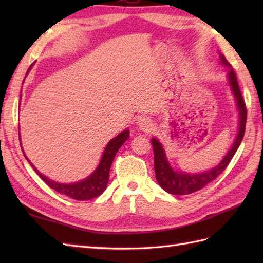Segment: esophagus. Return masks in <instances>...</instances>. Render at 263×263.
<instances>
[{"instance_id": "34e87169", "label": "esophagus", "mask_w": 263, "mask_h": 263, "mask_svg": "<svg viewBox=\"0 0 263 263\" xmlns=\"http://www.w3.org/2000/svg\"><path fill=\"white\" fill-rule=\"evenodd\" d=\"M137 125L142 131H149L154 127V123L153 120L149 119V117H140L137 122Z\"/></svg>"}]
</instances>
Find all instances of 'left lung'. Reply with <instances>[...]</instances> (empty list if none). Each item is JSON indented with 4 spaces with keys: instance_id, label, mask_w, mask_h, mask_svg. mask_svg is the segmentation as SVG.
<instances>
[{
    "instance_id": "8db88e82",
    "label": "left lung",
    "mask_w": 263,
    "mask_h": 263,
    "mask_svg": "<svg viewBox=\"0 0 263 263\" xmlns=\"http://www.w3.org/2000/svg\"><path fill=\"white\" fill-rule=\"evenodd\" d=\"M219 58L220 63L230 69L227 73V81L234 95V98H235L236 107L238 110V131L236 138L234 140L232 147L228 150L219 164L216 165L214 168L201 173H186L175 171L170 164L163 144L160 143L157 138H152L156 178H157V182L160 187L164 189L166 192L171 194L185 195L197 192L199 190L204 187L206 184L214 181L218 175L225 171L243 140L245 124H247V107H245L244 99L242 97L241 90H239L235 72L232 69L231 64L227 62L224 55L219 53Z\"/></svg>"
}]
</instances>
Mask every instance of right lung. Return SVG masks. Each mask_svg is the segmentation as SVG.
I'll return each instance as SVG.
<instances>
[{"mask_svg": "<svg viewBox=\"0 0 263 263\" xmlns=\"http://www.w3.org/2000/svg\"><path fill=\"white\" fill-rule=\"evenodd\" d=\"M33 64L35 63H32L29 66L26 76L29 73V71L31 70ZM20 99H21V95H20ZM128 137H130V132H128V130L126 128V130L122 131L119 136H116L115 138L111 139V140L107 143V146L105 147L102 158H100V161L98 166L96 167V170H95L88 177L74 183H59L51 180V178H48L45 175H43L42 173L31 164V161L28 159L26 154L24 153V149H22L21 141H20V146L22 149V153L25 155V158L28 160V163L31 165V167L36 171L39 177H41L49 187L55 190V191L61 194L66 195V197H69L71 199L83 201V200H91L93 198L99 197V195L105 191V189L107 187L111 163H113L116 153L119 152V149L122 147V144L127 140Z\"/></svg>", "mask_w": 263, "mask_h": 263, "instance_id": "add662e5", "label": "right lung"}]
</instances>
